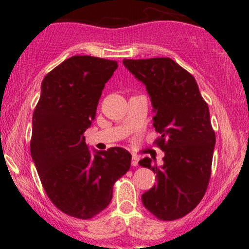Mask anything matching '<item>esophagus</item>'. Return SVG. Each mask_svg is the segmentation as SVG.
I'll return each instance as SVG.
<instances>
[{
  "label": "esophagus",
  "mask_w": 249,
  "mask_h": 249,
  "mask_svg": "<svg viewBox=\"0 0 249 249\" xmlns=\"http://www.w3.org/2000/svg\"><path fill=\"white\" fill-rule=\"evenodd\" d=\"M138 161H139V157L138 156H133L131 164H132V166H137V165H138Z\"/></svg>",
  "instance_id": "34e87169"
}]
</instances>
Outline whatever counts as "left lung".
Instances as JSON below:
<instances>
[{
    "mask_svg": "<svg viewBox=\"0 0 249 249\" xmlns=\"http://www.w3.org/2000/svg\"><path fill=\"white\" fill-rule=\"evenodd\" d=\"M125 67L146 85L160 136L154 144L165 152L158 167L150 158L139 165L157 174V182L142 196L145 208L164 221L180 219L206 193L212 171L215 132L207 103L194 77L168 57L124 59Z\"/></svg>",
    "mask_w": 249,
    "mask_h": 249,
    "instance_id": "left-lung-1",
    "label": "left lung"
}]
</instances>
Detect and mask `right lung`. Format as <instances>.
I'll use <instances>...</instances> for the list:
<instances>
[{"label": "right lung", "instance_id": "right-lung-1", "mask_svg": "<svg viewBox=\"0 0 249 249\" xmlns=\"http://www.w3.org/2000/svg\"><path fill=\"white\" fill-rule=\"evenodd\" d=\"M117 67L111 59L72 56L42 82L33 115L31 157L51 202L73 218L92 219L104 211L115 182L130 170L128 151L110 147L92 156L83 136Z\"/></svg>", "mask_w": 249, "mask_h": 249}]
</instances>
